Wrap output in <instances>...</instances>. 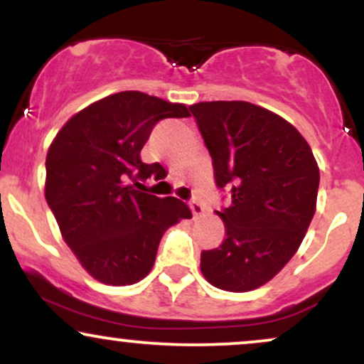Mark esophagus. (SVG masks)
Instances as JSON below:
<instances>
[{"instance_id":"34e87169","label":"esophagus","mask_w":364,"mask_h":364,"mask_svg":"<svg viewBox=\"0 0 364 364\" xmlns=\"http://www.w3.org/2000/svg\"><path fill=\"white\" fill-rule=\"evenodd\" d=\"M190 208H191V214H193L195 217L202 215L203 210H205V208H203V203L200 202V200H196V198L190 200Z\"/></svg>"}]
</instances>
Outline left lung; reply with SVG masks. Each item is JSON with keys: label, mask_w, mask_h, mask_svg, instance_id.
<instances>
[{"label": "left lung", "mask_w": 364, "mask_h": 364, "mask_svg": "<svg viewBox=\"0 0 364 364\" xmlns=\"http://www.w3.org/2000/svg\"><path fill=\"white\" fill-rule=\"evenodd\" d=\"M229 203L219 248L202 252L200 269L212 286L246 292L269 282L294 257L315 215L320 171L291 123L245 101L190 106Z\"/></svg>", "instance_id": "obj_1"}]
</instances>
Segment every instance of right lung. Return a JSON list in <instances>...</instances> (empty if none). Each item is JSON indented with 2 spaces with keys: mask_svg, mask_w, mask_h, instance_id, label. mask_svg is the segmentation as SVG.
I'll use <instances>...</instances> for the list:
<instances>
[{
  "mask_svg": "<svg viewBox=\"0 0 364 364\" xmlns=\"http://www.w3.org/2000/svg\"><path fill=\"white\" fill-rule=\"evenodd\" d=\"M185 104L139 90L118 92L68 119L46 157V200L65 243L92 277L129 286L152 270L161 237L191 210L174 196L139 191L166 178L140 152L161 119L188 118ZM136 185L132 186L131 181Z\"/></svg>",
  "mask_w": 364,
  "mask_h": 364,
  "instance_id": "add662e5",
  "label": "right lung"
}]
</instances>
